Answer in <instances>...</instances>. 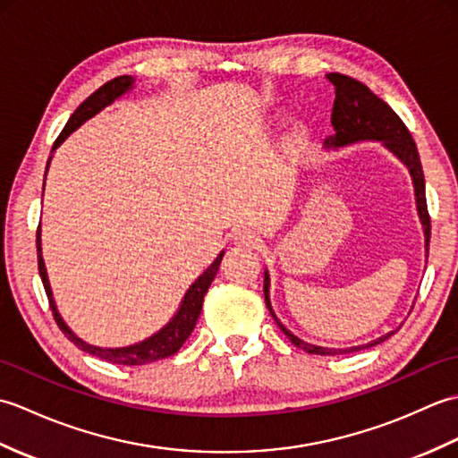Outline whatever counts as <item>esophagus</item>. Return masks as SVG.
Returning <instances> with one entry per match:
<instances>
[{
  "label": "esophagus",
  "mask_w": 458,
  "mask_h": 458,
  "mask_svg": "<svg viewBox=\"0 0 458 458\" xmlns=\"http://www.w3.org/2000/svg\"><path fill=\"white\" fill-rule=\"evenodd\" d=\"M234 244L242 246V248H254L258 244V236L256 232H251L250 228H242L238 232H234Z\"/></svg>",
  "instance_id": "esophagus-1"
}]
</instances>
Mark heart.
Returning a JSON list of instances; mask_svg holds the SVG:
<instances>
[{
    "instance_id": "1",
    "label": "heart",
    "mask_w": 458,
    "mask_h": 458,
    "mask_svg": "<svg viewBox=\"0 0 458 458\" xmlns=\"http://www.w3.org/2000/svg\"><path fill=\"white\" fill-rule=\"evenodd\" d=\"M297 133H301V128H299V130H297Z\"/></svg>"
}]
</instances>
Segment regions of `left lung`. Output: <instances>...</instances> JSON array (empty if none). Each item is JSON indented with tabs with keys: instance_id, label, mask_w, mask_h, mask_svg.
<instances>
[{
	"instance_id": "8db88e82",
	"label": "left lung",
	"mask_w": 458,
	"mask_h": 458,
	"mask_svg": "<svg viewBox=\"0 0 458 458\" xmlns=\"http://www.w3.org/2000/svg\"><path fill=\"white\" fill-rule=\"evenodd\" d=\"M327 79L335 84V106L333 115H330V123H333L335 133L327 138L325 148L327 149H338L346 148V145L360 143V141H382L387 151H392L397 159H400L407 171L411 174L413 191H415V207L417 214H420L423 234H425V256H429V238H431V220L429 212H427V200H425V177L420 161V153H417V145L411 138L410 130L405 128V123L400 120L390 106H387L382 98L368 89L366 84L350 79L346 74L330 72ZM264 295L266 305L269 309L271 317L276 318L277 327L284 330V335L293 343L297 348H303L309 354H320V356H335V354H346V352H358L369 346H376L384 340L395 335V330L379 336L372 343L362 346H350V348H327L309 344L305 340L295 336L291 330L281 325V320L276 317L274 309H271L269 301V271H264Z\"/></svg>"
}]
</instances>
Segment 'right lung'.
Segmentation results:
<instances>
[{"label": "right lung", "mask_w": 458, "mask_h": 458, "mask_svg": "<svg viewBox=\"0 0 458 458\" xmlns=\"http://www.w3.org/2000/svg\"><path fill=\"white\" fill-rule=\"evenodd\" d=\"M133 84H135L133 76H118V79L106 82L92 96H89V98H86L79 106V108L74 110L71 120L66 122L64 130L56 138L53 149H51V157H48V161H47V171H48V165H51L53 153L58 149V145H61L72 131L79 130L84 122H89L90 118H94L96 114H100L104 108H108L110 104L122 98L123 94L133 90ZM43 192H45V184H43ZM37 258H38V276H41L43 287L47 291L48 305H51L56 325L63 330L64 336L71 340V343L79 346L81 350H84V352H89L96 358H102V360H106V362L120 364V366H143V364L155 362V360H163V358L173 356L184 344V340L191 336V333L194 330V325H197V320H199L200 310H202L204 295H207L210 284L218 274L224 251H220L216 259H214L212 264L207 267V271L199 276V279H194V284L187 289V293H184L177 313L173 315V318L167 325H165L161 330H157L155 335H151L149 338L141 340V343H135L130 346H120V348H102V346H94L90 343H86V340H82L81 336H76L72 333V328L64 323V318L61 317V313H58L56 303L53 299L51 284H48V276H47V267H45V259H43V248H41V226H38V230H37Z\"/></svg>", "instance_id": "add662e5"}]
</instances>
